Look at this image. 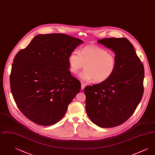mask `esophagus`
I'll return each mask as SVG.
<instances>
[{"label": "esophagus", "mask_w": 155, "mask_h": 155, "mask_svg": "<svg viewBox=\"0 0 155 155\" xmlns=\"http://www.w3.org/2000/svg\"><path fill=\"white\" fill-rule=\"evenodd\" d=\"M85 86H86V85L84 83H81V89H84L85 88Z\"/></svg>", "instance_id": "esophagus-1"}]
</instances>
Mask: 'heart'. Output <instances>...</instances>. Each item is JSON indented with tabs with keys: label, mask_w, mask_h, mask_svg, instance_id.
Masks as SVG:
<instances>
[{
	"label": "heart",
	"mask_w": 155,
	"mask_h": 155,
	"mask_svg": "<svg viewBox=\"0 0 155 155\" xmlns=\"http://www.w3.org/2000/svg\"><path fill=\"white\" fill-rule=\"evenodd\" d=\"M69 70L76 74L84 66L85 70L78 75L83 81L94 80L102 82L110 78L114 73L116 59L114 54L102 48L87 46L80 52L74 50L68 58Z\"/></svg>",
	"instance_id": "heart-1"
}]
</instances>
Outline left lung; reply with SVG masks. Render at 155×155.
Wrapping results in <instances>:
<instances>
[{
  "label": "left lung",
  "instance_id": "1",
  "mask_svg": "<svg viewBox=\"0 0 155 155\" xmlns=\"http://www.w3.org/2000/svg\"><path fill=\"white\" fill-rule=\"evenodd\" d=\"M97 43L114 52L116 67L107 80L84 89L86 111L95 124L111 128L127 121L140 102L144 67L127 38H106Z\"/></svg>",
  "mask_w": 155,
  "mask_h": 155
}]
</instances>
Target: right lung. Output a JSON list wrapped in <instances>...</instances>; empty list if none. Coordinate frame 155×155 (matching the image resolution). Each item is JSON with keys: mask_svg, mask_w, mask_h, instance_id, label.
<instances>
[{"mask_svg": "<svg viewBox=\"0 0 155 155\" xmlns=\"http://www.w3.org/2000/svg\"><path fill=\"white\" fill-rule=\"evenodd\" d=\"M83 41L63 34H40L17 53L10 88L18 109L38 125L54 124L80 92L81 83L68 70L70 53Z\"/></svg>", "mask_w": 155, "mask_h": 155, "instance_id": "obj_1", "label": "right lung"}]
</instances>
